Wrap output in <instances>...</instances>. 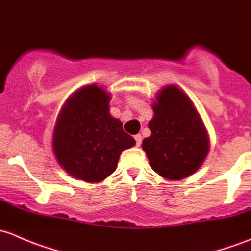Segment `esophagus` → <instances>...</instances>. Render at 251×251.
Returning a JSON list of instances; mask_svg holds the SVG:
<instances>
[{
	"mask_svg": "<svg viewBox=\"0 0 251 251\" xmlns=\"http://www.w3.org/2000/svg\"><path fill=\"white\" fill-rule=\"evenodd\" d=\"M134 139H135L136 141V146H140L141 141H143V136H141V134H136V135L134 136Z\"/></svg>",
	"mask_w": 251,
	"mask_h": 251,
	"instance_id": "esophagus-1",
	"label": "esophagus"
}]
</instances>
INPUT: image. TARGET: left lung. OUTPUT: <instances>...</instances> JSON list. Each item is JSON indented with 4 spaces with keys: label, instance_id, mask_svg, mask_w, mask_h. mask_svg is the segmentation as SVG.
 Listing matches in <instances>:
<instances>
[{
    "label": "left lung",
    "instance_id": "obj_1",
    "mask_svg": "<svg viewBox=\"0 0 251 251\" xmlns=\"http://www.w3.org/2000/svg\"><path fill=\"white\" fill-rule=\"evenodd\" d=\"M151 107V135L141 145L150 165L168 180L190 176L200 169L210 147L200 112L190 97L175 84L158 90Z\"/></svg>",
    "mask_w": 251,
    "mask_h": 251
}]
</instances>
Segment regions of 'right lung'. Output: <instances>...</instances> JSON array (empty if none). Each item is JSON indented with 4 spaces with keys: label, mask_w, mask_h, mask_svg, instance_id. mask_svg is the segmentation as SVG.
I'll use <instances>...</instances> for the list:
<instances>
[{
    "label": "right lung",
    "mask_w": 251,
    "mask_h": 251,
    "mask_svg": "<svg viewBox=\"0 0 251 251\" xmlns=\"http://www.w3.org/2000/svg\"><path fill=\"white\" fill-rule=\"evenodd\" d=\"M111 93L88 84L71 94L54 126L51 147L70 176L100 182L116 170L121 153L135 145L110 113Z\"/></svg>",
    "instance_id": "right-lung-1"
}]
</instances>
